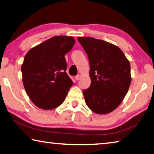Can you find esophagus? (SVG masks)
<instances>
[{"label": "esophagus", "mask_w": 154, "mask_h": 154, "mask_svg": "<svg viewBox=\"0 0 154 154\" xmlns=\"http://www.w3.org/2000/svg\"><path fill=\"white\" fill-rule=\"evenodd\" d=\"M79 78H80V75H77V76H75V79H76L77 81L79 80Z\"/></svg>", "instance_id": "esophagus-1"}]
</instances>
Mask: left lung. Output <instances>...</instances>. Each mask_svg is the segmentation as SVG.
Listing matches in <instances>:
<instances>
[{"label": "left lung", "instance_id": "left-lung-1", "mask_svg": "<svg viewBox=\"0 0 154 154\" xmlns=\"http://www.w3.org/2000/svg\"><path fill=\"white\" fill-rule=\"evenodd\" d=\"M90 62L91 84L83 94L87 106L107 114L120 105L131 83L130 64L118 46L92 37H78Z\"/></svg>", "mask_w": 154, "mask_h": 154}]
</instances>
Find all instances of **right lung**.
<instances>
[{
  "label": "right lung",
  "mask_w": 154,
  "mask_h": 154,
  "mask_svg": "<svg viewBox=\"0 0 154 154\" xmlns=\"http://www.w3.org/2000/svg\"><path fill=\"white\" fill-rule=\"evenodd\" d=\"M72 36H56L30 49L22 64V82L31 101L44 110L62 105L73 82L67 75L64 55L75 44Z\"/></svg>",
  "instance_id": "1"
}]
</instances>
